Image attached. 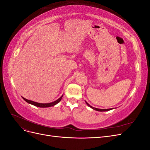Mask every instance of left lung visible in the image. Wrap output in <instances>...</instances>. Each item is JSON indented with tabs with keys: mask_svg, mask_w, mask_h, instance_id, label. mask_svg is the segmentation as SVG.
I'll use <instances>...</instances> for the list:
<instances>
[{
	"mask_svg": "<svg viewBox=\"0 0 150 150\" xmlns=\"http://www.w3.org/2000/svg\"><path fill=\"white\" fill-rule=\"evenodd\" d=\"M86 103L88 104V105L90 107V108H91L92 109H93V110H96V111H110V110H112L111 108H110V109H106V110H103V109H98V108H94V107H92L91 106H90L89 104L86 101Z\"/></svg>",
	"mask_w": 150,
	"mask_h": 150,
	"instance_id": "8db88e82",
	"label": "left lung"
}]
</instances>
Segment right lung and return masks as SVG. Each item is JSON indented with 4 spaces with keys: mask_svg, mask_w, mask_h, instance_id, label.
Wrapping results in <instances>:
<instances>
[{
    "mask_svg": "<svg viewBox=\"0 0 150 150\" xmlns=\"http://www.w3.org/2000/svg\"><path fill=\"white\" fill-rule=\"evenodd\" d=\"M62 96H63V95H62V96L59 98L58 99H57L56 101H54L52 103H36V102L30 101V100H28V99H25V98H24L23 97H22V98H23L27 103L33 104V105H34V106L40 107V108H47V107L53 106L54 105H56V104H57L59 102H60V101L61 100Z\"/></svg>",
    "mask_w": 150,
    "mask_h": 150,
    "instance_id": "add662e5",
    "label": "right lung"
}]
</instances>
